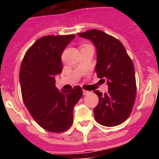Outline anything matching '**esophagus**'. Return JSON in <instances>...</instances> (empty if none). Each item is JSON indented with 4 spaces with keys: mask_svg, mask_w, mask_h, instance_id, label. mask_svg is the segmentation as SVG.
I'll return each instance as SVG.
<instances>
[{
    "mask_svg": "<svg viewBox=\"0 0 159 159\" xmlns=\"http://www.w3.org/2000/svg\"><path fill=\"white\" fill-rule=\"evenodd\" d=\"M83 93H84V95H88V94L90 93V92H88V91H87V90H83Z\"/></svg>",
    "mask_w": 159,
    "mask_h": 159,
    "instance_id": "34e87169",
    "label": "esophagus"
}]
</instances>
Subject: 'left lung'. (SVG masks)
Listing matches in <instances>:
<instances>
[{
  "mask_svg": "<svg viewBox=\"0 0 159 159\" xmlns=\"http://www.w3.org/2000/svg\"><path fill=\"white\" fill-rule=\"evenodd\" d=\"M92 40L96 48L97 76L107 81L108 92L95 91L99 103L94 108L97 123L115 127L126 121L134 106L136 95L134 67L123 43L101 30L92 29L79 33Z\"/></svg>",
  "mask_w": 159,
  "mask_h": 159,
  "instance_id": "left-lung-1",
  "label": "left lung"
}]
</instances>
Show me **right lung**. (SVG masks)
Masks as SVG:
<instances>
[{
	"label": "right lung",
	"mask_w": 159,
	"mask_h": 159,
	"mask_svg": "<svg viewBox=\"0 0 159 159\" xmlns=\"http://www.w3.org/2000/svg\"><path fill=\"white\" fill-rule=\"evenodd\" d=\"M75 35L45 36L25 53L20 69L22 99L35 121L53 133L69 129L73 107L83 95L80 86L59 92L55 77L63 70L61 56Z\"/></svg>",
	"instance_id": "1"
}]
</instances>
